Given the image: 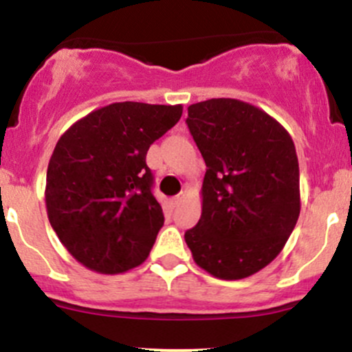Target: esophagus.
I'll list each match as a JSON object with an SVG mask.
<instances>
[{"instance_id": "obj_1", "label": "esophagus", "mask_w": 352, "mask_h": 352, "mask_svg": "<svg viewBox=\"0 0 352 352\" xmlns=\"http://www.w3.org/2000/svg\"><path fill=\"white\" fill-rule=\"evenodd\" d=\"M184 197H186V192H180V194H177V196L172 199V202H173V204H175V206H177V204H179V202H180V201H182V199H184Z\"/></svg>"}]
</instances>
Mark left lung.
I'll list each match as a JSON object with an SVG mask.
<instances>
[{"label": "left lung", "mask_w": 352, "mask_h": 352, "mask_svg": "<svg viewBox=\"0 0 352 352\" xmlns=\"http://www.w3.org/2000/svg\"><path fill=\"white\" fill-rule=\"evenodd\" d=\"M187 112L208 170L201 218L186 243L214 278H248L278 257L300 216L294 143L274 117L236 98H211Z\"/></svg>", "instance_id": "8db88e82"}]
</instances>
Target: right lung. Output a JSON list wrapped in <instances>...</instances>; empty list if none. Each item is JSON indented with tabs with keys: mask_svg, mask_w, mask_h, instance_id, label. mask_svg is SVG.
Returning <instances> with one entry per match:
<instances>
[{
	"mask_svg": "<svg viewBox=\"0 0 352 352\" xmlns=\"http://www.w3.org/2000/svg\"><path fill=\"white\" fill-rule=\"evenodd\" d=\"M180 117L182 105L116 102L59 138L45 179L47 218L90 271L120 274L150 255L165 218L146 153Z\"/></svg>",
	"mask_w": 352,
	"mask_h": 352,
	"instance_id": "1",
	"label": "right lung"
}]
</instances>
